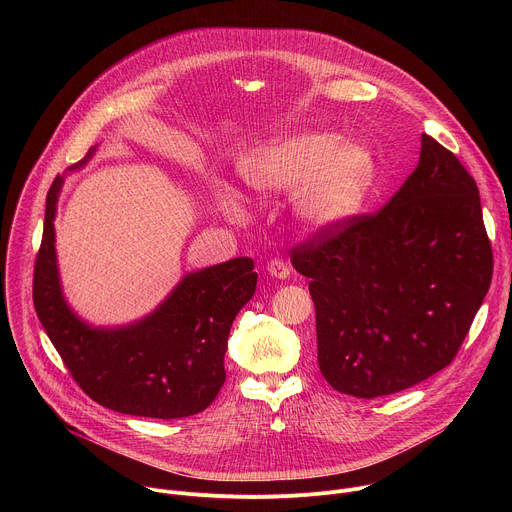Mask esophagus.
Listing matches in <instances>:
<instances>
[{
    "label": "esophagus",
    "mask_w": 512,
    "mask_h": 512,
    "mask_svg": "<svg viewBox=\"0 0 512 512\" xmlns=\"http://www.w3.org/2000/svg\"><path fill=\"white\" fill-rule=\"evenodd\" d=\"M267 273L269 275H273V277H277V279H285L287 275H289V267H287V263L283 261V259H271L269 263H267Z\"/></svg>",
    "instance_id": "esophagus-1"
}]
</instances>
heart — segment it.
I'll return each mask as SVG.
<instances>
[{
  "label": "heart",
  "instance_id": "b5f03b06",
  "mask_svg": "<svg viewBox=\"0 0 512 512\" xmlns=\"http://www.w3.org/2000/svg\"><path fill=\"white\" fill-rule=\"evenodd\" d=\"M241 178L259 194L304 184L298 196L302 221L332 227L348 221L367 202L377 162L364 145L344 143L336 133H302L247 158ZM225 212L233 221L243 218V208L233 198L225 202Z\"/></svg>",
  "mask_w": 512,
  "mask_h": 512
}]
</instances>
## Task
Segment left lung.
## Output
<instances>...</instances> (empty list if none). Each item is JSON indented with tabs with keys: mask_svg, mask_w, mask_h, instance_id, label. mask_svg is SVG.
Here are the masks:
<instances>
[{
	"mask_svg": "<svg viewBox=\"0 0 512 512\" xmlns=\"http://www.w3.org/2000/svg\"><path fill=\"white\" fill-rule=\"evenodd\" d=\"M310 277L318 364L340 393L375 399L446 369L492 279L480 194L462 162L421 135L419 164L377 212L291 249Z\"/></svg>",
	"mask_w": 512,
	"mask_h": 512,
	"instance_id": "obj_1",
	"label": "left lung"
}]
</instances>
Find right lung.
<instances>
[{"instance_id":"add662e5","label":"right lung","mask_w":512,"mask_h":512,"mask_svg":"<svg viewBox=\"0 0 512 512\" xmlns=\"http://www.w3.org/2000/svg\"><path fill=\"white\" fill-rule=\"evenodd\" d=\"M60 186L56 176L46 196L32 298L70 377L93 401L117 413L178 419L204 411L227 379L233 320L255 294L253 259L237 257L186 275L168 300L137 324L91 328L70 312L60 291L54 253Z\"/></svg>"}]
</instances>
